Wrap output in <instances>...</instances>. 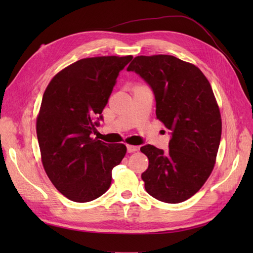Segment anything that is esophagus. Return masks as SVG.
Instances as JSON below:
<instances>
[{
    "mask_svg": "<svg viewBox=\"0 0 253 253\" xmlns=\"http://www.w3.org/2000/svg\"><path fill=\"white\" fill-rule=\"evenodd\" d=\"M138 150L137 147L135 146H127V152L128 153H132V152H136Z\"/></svg>",
    "mask_w": 253,
    "mask_h": 253,
    "instance_id": "34e87169",
    "label": "esophagus"
}]
</instances>
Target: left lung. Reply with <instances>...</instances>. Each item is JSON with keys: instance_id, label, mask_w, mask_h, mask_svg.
<instances>
[{"instance_id": "left-lung-1", "label": "left lung", "mask_w": 253, "mask_h": 253, "mask_svg": "<svg viewBox=\"0 0 253 253\" xmlns=\"http://www.w3.org/2000/svg\"><path fill=\"white\" fill-rule=\"evenodd\" d=\"M127 71L152 88L157 118L170 130L169 150L147 144L141 178L150 196L166 203L186 201L211 175L222 135L219 107L209 80L197 66L171 55L137 56Z\"/></svg>"}]
</instances>
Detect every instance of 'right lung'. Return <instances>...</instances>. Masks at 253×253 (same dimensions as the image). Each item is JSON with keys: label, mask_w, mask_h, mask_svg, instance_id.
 Here are the masks:
<instances>
[{"label": "right lung", "mask_w": 253, "mask_h": 253, "mask_svg": "<svg viewBox=\"0 0 253 253\" xmlns=\"http://www.w3.org/2000/svg\"><path fill=\"white\" fill-rule=\"evenodd\" d=\"M131 60L83 58L58 72L44 91L36 125L41 161L52 184L69 200L89 202L105 193L112 169L125 157V144L110 146L90 135L118 74Z\"/></svg>", "instance_id": "right-lung-1"}]
</instances>
